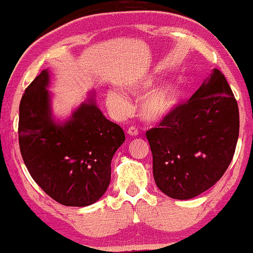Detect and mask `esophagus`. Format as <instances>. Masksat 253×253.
<instances>
[{
  "label": "esophagus",
  "instance_id": "34e87169",
  "mask_svg": "<svg viewBox=\"0 0 253 253\" xmlns=\"http://www.w3.org/2000/svg\"><path fill=\"white\" fill-rule=\"evenodd\" d=\"M138 133H139V130L134 126H130V127H128V129H127V134H129L130 136L138 135Z\"/></svg>",
  "mask_w": 253,
  "mask_h": 253
}]
</instances>
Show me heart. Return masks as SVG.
I'll use <instances>...</instances> for the list:
<instances>
[{"instance_id":"heart-1","label":"heart","mask_w":253,"mask_h":253,"mask_svg":"<svg viewBox=\"0 0 253 253\" xmlns=\"http://www.w3.org/2000/svg\"><path fill=\"white\" fill-rule=\"evenodd\" d=\"M156 78L146 77L126 88V92L133 96H140L147 93L156 84ZM179 101V88L173 82L161 84L154 88L140 102V115L147 121H158L169 114ZM107 106L115 115L123 117L128 113L130 108L129 100L124 93L109 90L106 94Z\"/></svg>"}]
</instances>
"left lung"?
Here are the masks:
<instances>
[{
  "mask_svg": "<svg viewBox=\"0 0 253 253\" xmlns=\"http://www.w3.org/2000/svg\"><path fill=\"white\" fill-rule=\"evenodd\" d=\"M238 135V105L223 73L213 69L187 101L146 132L157 186L180 200L205 192L232 161Z\"/></svg>",
  "mask_w": 253,
  "mask_h": 253,
  "instance_id": "obj_1",
  "label": "left lung"
}]
</instances>
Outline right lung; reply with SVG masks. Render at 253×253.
Wrapping results in <instances>:
<instances>
[{"mask_svg":"<svg viewBox=\"0 0 253 253\" xmlns=\"http://www.w3.org/2000/svg\"><path fill=\"white\" fill-rule=\"evenodd\" d=\"M49 73L42 71L20 102L19 142L24 165L45 193L66 206L92 205L111 181V163L125 133L89 97L72 117L51 119Z\"/></svg>","mask_w":253,"mask_h":253,"instance_id":"add662e5","label":"right lung"}]
</instances>
